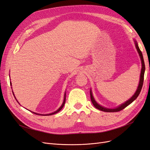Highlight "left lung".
<instances>
[{
	"label": "left lung",
	"instance_id": "obj_1",
	"mask_svg": "<svg viewBox=\"0 0 150 150\" xmlns=\"http://www.w3.org/2000/svg\"><path fill=\"white\" fill-rule=\"evenodd\" d=\"M135 45H136V49L138 52L139 55L140 56V58L141 60V64H142V68H141V75H140V81H139V83L138 85V87H137V90L136 91V93H134V95H133L131 98L129 99V100H127L126 102H125L124 103L122 104L121 105H120L119 107H118L116 108H114V109H111V108H104L102 106H100V105H98L96 102V101L95 100L93 96L92 95V93L91 91H90V97H91V102L93 103V105H94V107L100 110H102L105 112H119L123 110L124 108H125L129 104H131L133 101H134L136 98L138 96V95H139L141 89H142L143 87V81H144V71H145V65H144V59H143V54H142V52L140 50L139 48L138 47V45H137V43L136 42H135Z\"/></svg>",
	"mask_w": 150,
	"mask_h": 150
}]
</instances>
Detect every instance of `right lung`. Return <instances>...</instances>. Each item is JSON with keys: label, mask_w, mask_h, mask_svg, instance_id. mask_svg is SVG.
<instances>
[{"label": "right lung", "mask_w": 150, "mask_h": 150, "mask_svg": "<svg viewBox=\"0 0 150 150\" xmlns=\"http://www.w3.org/2000/svg\"><path fill=\"white\" fill-rule=\"evenodd\" d=\"M65 102H66V93H65V95H64V102H63V103H62V105H61V107H60L57 110H56L55 112H53V113H51V114H46V115H53V114H56V113H57V112H59L60 110H61V109L63 108V107H64V104H65ZM33 114H37V115H42V114H36V113H34V112H33Z\"/></svg>", "instance_id": "right-lung-1"}]
</instances>
